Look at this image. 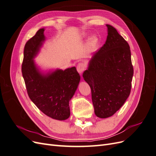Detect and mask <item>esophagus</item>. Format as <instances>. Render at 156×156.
<instances>
[{
    "mask_svg": "<svg viewBox=\"0 0 156 156\" xmlns=\"http://www.w3.org/2000/svg\"><path fill=\"white\" fill-rule=\"evenodd\" d=\"M84 69H85V67H84V65L83 63L80 62L78 64L77 66V70L80 74H81L83 72Z\"/></svg>",
    "mask_w": 156,
    "mask_h": 156,
    "instance_id": "esophagus-1",
    "label": "esophagus"
}]
</instances>
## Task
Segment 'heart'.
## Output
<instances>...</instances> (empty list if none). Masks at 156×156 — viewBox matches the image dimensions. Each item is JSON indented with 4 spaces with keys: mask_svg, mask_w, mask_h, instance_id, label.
<instances>
[{
    "mask_svg": "<svg viewBox=\"0 0 156 156\" xmlns=\"http://www.w3.org/2000/svg\"><path fill=\"white\" fill-rule=\"evenodd\" d=\"M98 41H99V40L97 36L94 35L90 37L88 40V47L90 49L93 50L94 49H95V48L98 44Z\"/></svg>",
    "mask_w": 156,
    "mask_h": 156,
    "instance_id": "1",
    "label": "heart"
}]
</instances>
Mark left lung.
<instances>
[{
  "label": "left lung",
  "instance_id": "8db88e82",
  "mask_svg": "<svg viewBox=\"0 0 156 156\" xmlns=\"http://www.w3.org/2000/svg\"><path fill=\"white\" fill-rule=\"evenodd\" d=\"M105 44L94 54L83 77L91 88L95 115L112 116L124 105L131 92L133 68L129 44L109 25Z\"/></svg>",
  "mask_w": 156,
  "mask_h": 156
}]
</instances>
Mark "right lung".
Masks as SVG:
<instances>
[{
	"mask_svg": "<svg viewBox=\"0 0 156 156\" xmlns=\"http://www.w3.org/2000/svg\"><path fill=\"white\" fill-rule=\"evenodd\" d=\"M45 29H40L27 41L24 48L22 74L31 101L45 115L64 120L70 116L69 102L76 91L80 75L76 68L41 72L34 58L45 40Z\"/></svg>",
	"mask_w": 156,
	"mask_h": 156,
	"instance_id": "right-lung-1",
	"label": "right lung"
}]
</instances>
